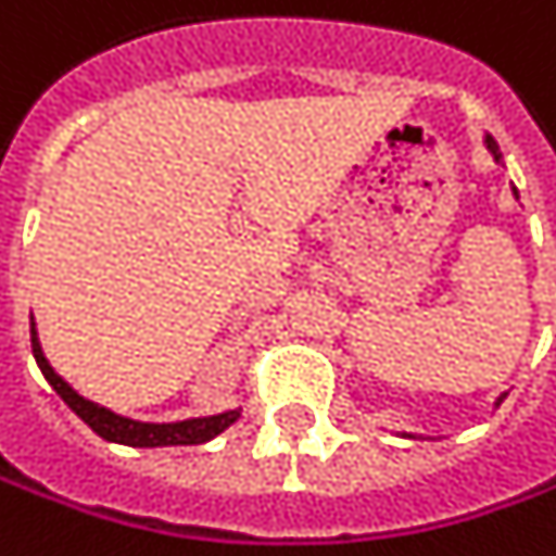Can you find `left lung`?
Returning a JSON list of instances; mask_svg holds the SVG:
<instances>
[{
	"label": "left lung",
	"instance_id": "left-lung-1",
	"mask_svg": "<svg viewBox=\"0 0 556 556\" xmlns=\"http://www.w3.org/2000/svg\"><path fill=\"white\" fill-rule=\"evenodd\" d=\"M484 143H488V150L494 153L496 162H503V153H500V147H496V141H494V138H491V135L484 138ZM511 192H515V198H518V189H511ZM503 400H506V394H500V397H496V406H500ZM403 437H413V433H403Z\"/></svg>",
	"mask_w": 556,
	"mask_h": 556
}]
</instances>
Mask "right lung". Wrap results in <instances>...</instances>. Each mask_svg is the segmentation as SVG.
<instances>
[{"instance_id": "right-lung-1", "label": "right lung", "mask_w": 556, "mask_h": 556, "mask_svg": "<svg viewBox=\"0 0 556 556\" xmlns=\"http://www.w3.org/2000/svg\"><path fill=\"white\" fill-rule=\"evenodd\" d=\"M29 333H33V355L35 364L41 367L45 379H48L53 391L60 394L68 409L89 425L102 440L119 442V445H131V448H159V445H201L211 442L213 437H219L223 430L235 425L240 418V409H228V413L207 415V418H186V421H168V425H153V421H135L126 415H116L111 409H104L92 400L80 397L75 388L62 379L60 372L50 367V361L41 352L38 333H35V321L29 318Z\"/></svg>"}]
</instances>
